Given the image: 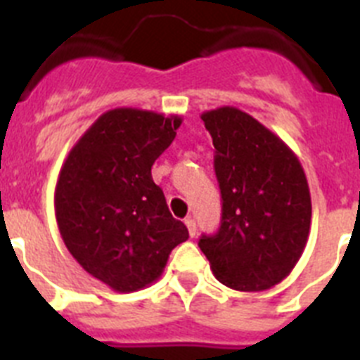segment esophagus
<instances>
[{"instance_id": "esophagus-1", "label": "esophagus", "mask_w": 360, "mask_h": 360, "mask_svg": "<svg viewBox=\"0 0 360 360\" xmlns=\"http://www.w3.org/2000/svg\"><path fill=\"white\" fill-rule=\"evenodd\" d=\"M186 227H187V231H189V236L193 238V236H196V221L193 218H187L186 219Z\"/></svg>"}]
</instances>
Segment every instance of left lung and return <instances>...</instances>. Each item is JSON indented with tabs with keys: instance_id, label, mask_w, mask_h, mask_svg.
Here are the masks:
<instances>
[{
	"instance_id": "1",
	"label": "left lung",
	"mask_w": 360,
	"mask_h": 360,
	"mask_svg": "<svg viewBox=\"0 0 360 360\" xmlns=\"http://www.w3.org/2000/svg\"><path fill=\"white\" fill-rule=\"evenodd\" d=\"M221 193V221L198 247L225 287L259 292L287 278L303 254L311 202L292 149L249 113L232 106L205 111Z\"/></svg>"
}]
</instances>
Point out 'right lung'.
I'll return each instance as SVG.
<instances>
[{
    "label": "right lung",
    "instance_id": "1",
    "mask_svg": "<svg viewBox=\"0 0 360 360\" xmlns=\"http://www.w3.org/2000/svg\"><path fill=\"white\" fill-rule=\"evenodd\" d=\"M182 119L117 108L98 117L68 153L56 186V218L79 265L117 292L157 281L171 250L189 238L167 209L151 165Z\"/></svg>",
    "mask_w": 360,
    "mask_h": 360
}]
</instances>
